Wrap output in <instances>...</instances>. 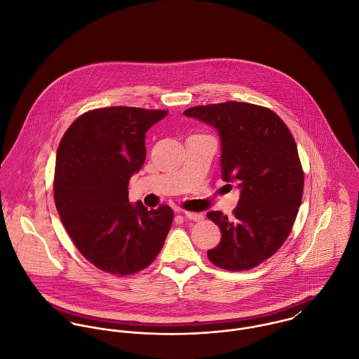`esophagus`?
Instances as JSON below:
<instances>
[{
    "mask_svg": "<svg viewBox=\"0 0 359 359\" xmlns=\"http://www.w3.org/2000/svg\"><path fill=\"white\" fill-rule=\"evenodd\" d=\"M185 218L191 219V221H202L203 219V215L201 212H191V211H185L184 212Z\"/></svg>",
    "mask_w": 359,
    "mask_h": 359,
    "instance_id": "1",
    "label": "esophagus"
}]
</instances>
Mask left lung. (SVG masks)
I'll use <instances>...</instances> for the list:
<instances>
[{
    "label": "left lung",
    "instance_id": "obj_1",
    "mask_svg": "<svg viewBox=\"0 0 359 359\" xmlns=\"http://www.w3.org/2000/svg\"><path fill=\"white\" fill-rule=\"evenodd\" d=\"M184 114L217 130L221 177L241 189L232 217L207 212L221 229L207 257L228 271L255 268L283 245L302 205L304 172L294 138L276 113L252 103L195 106Z\"/></svg>",
    "mask_w": 359,
    "mask_h": 359
}]
</instances>
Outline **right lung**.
I'll return each instance as SVG.
<instances>
[{
  "label": "right lung",
  "mask_w": 359,
  "mask_h": 359,
  "mask_svg": "<svg viewBox=\"0 0 359 359\" xmlns=\"http://www.w3.org/2000/svg\"><path fill=\"white\" fill-rule=\"evenodd\" d=\"M167 110L111 106L81 114L65 133L55 164V205L74 246L114 275L145 269L161 250L174 212L128 202L145 163L148 130Z\"/></svg>",
  "instance_id": "add662e5"
}]
</instances>
